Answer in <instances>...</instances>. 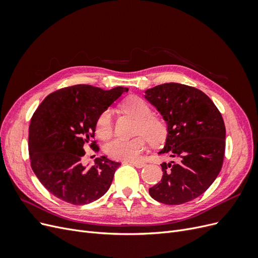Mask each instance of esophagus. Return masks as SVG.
<instances>
[{"mask_svg": "<svg viewBox=\"0 0 258 258\" xmlns=\"http://www.w3.org/2000/svg\"><path fill=\"white\" fill-rule=\"evenodd\" d=\"M131 163H132V165H134L135 167H137V168H142V167L145 166V163L142 162V161H131Z\"/></svg>", "mask_w": 258, "mask_h": 258, "instance_id": "34e87169", "label": "esophagus"}]
</instances>
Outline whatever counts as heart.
<instances>
[{"mask_svg":"<svg viewBox=\"0 0 258 258\" xmlns=\"http://www.w3.org/2000/svg\"><path fill=\"white\" fill-rule=\"evenodd\" d=\"M121 110L138 119L136 134L141 135L126 140L116 138L105 145V153L115 160H137L146 146V140L151 145L157 146L166 141L168 126L161 117L153 114L152 107L140 97H130L121 103ZM112 112L105 110L96 121V134L100 139H106L112 135Z\"/></svg>","mask_w":258,"mask_h":258,"instance_id":"1","label":"heart"}]
</instances>
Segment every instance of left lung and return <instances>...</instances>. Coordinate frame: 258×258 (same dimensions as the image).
Here are the masks:
<instances>
[{"label": "left lung", "instance_id": "obj_1", "mask_svg": "<svg viewBox=\"0 0 258 258\" xmlns=\"http://www.w3.org/2000/svg\"><path fill=\"white\" fill-rule=\"evenodd\" d=\"M168 123L160 154L175 159L163 162L162 177L150 195L161 204L182 205L204 194L220 173L226 129L221 112L205 92L190 86L167 83L145 91Z\"/></svg>", "mask_w": 258, "mask_h": 258}]
</instances>
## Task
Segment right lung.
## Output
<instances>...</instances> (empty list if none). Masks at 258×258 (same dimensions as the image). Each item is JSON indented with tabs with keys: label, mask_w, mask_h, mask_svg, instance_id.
<instances>
[{
	"label": "right lung",
	"mask_w": 258,
	"mask_h": 258,
	"mask_svg": "<svg viewBox=\"0 0 258 258\" xmlns=\"http://www.w3.org/2000/svg\"><path fill=\"white\" fill-rule=\"evenodd\" d=\"M128 88L103 90L91 85H74L51 92L38 105L29 127L31 168L54 197L75 206L96 201L108 190L119 162L96 158L82 165L84 146L99 152L96 121Z\"/></svg>",
	"instance_id": "add662e5"
}]
</instances>
